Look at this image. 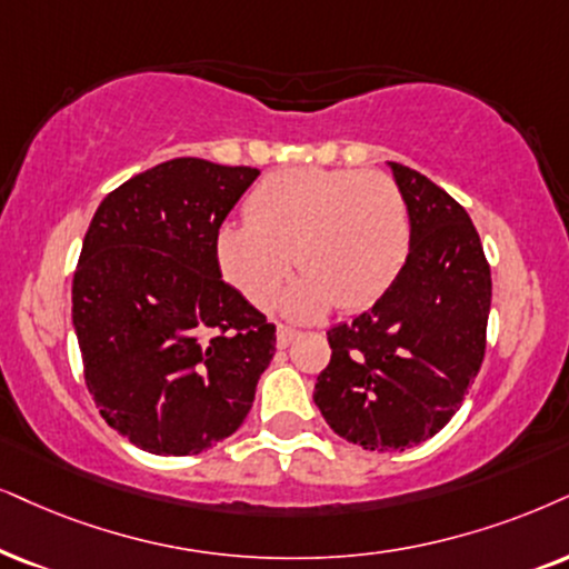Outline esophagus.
Masks as SVG:
<instances>
[{
  "mask_svg": "<svg viewBox=\"0 0 569 569\" xmlns=\"http://www.w3.org/2000/svg\"><path fill=\"white\" fill-rule=\"evenodd\" d=\"M297 336H299V330H293L289 326H278V347L286 349Z\"/></svg>",
  "mask_w": 569,
  "mask_h": 569,
  "instance_id": "1",
  "label": "esophagus"
}]
</instances>
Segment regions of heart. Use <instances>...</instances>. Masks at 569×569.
Wrapping results in <instances>:
<instances>
[{
  "instance_id": "b5f03b06",
  "label": "heart",
  "mask_w": 569,
  "mask_h": 569,
  "mask_svg": "<svg viewBox=\"0 0 569 569\" xmlns=\"http://www.w3.org/2000/svg\"><path fill=\"white\" fill-rule=\"evenodd\" d=\"M412 249V220L383 172L278 170L247 199V220L222 222L214 257L236 289L268 307L293 264L305 278L286 297L293 318L338 305L365 309L391 289Z\"/></svg>"
}]
</instances>
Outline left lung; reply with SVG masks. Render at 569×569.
<instances>
[{"mask_svg": "<svg viewBox=\"0 0 569 569\" xmlns=\"http://www.w3.org/2000/svg\"><path fill=\"white\" fill-rule=\"evenodd\" d=\"M412 220L405 270L368 312L328 330L315 405L338 436L405 451L462 407L486 355L491 268L470 214L412 168L388 162Z\"/></svg>", "mask_w": 569, "mask_h": 569, "instance_id": "left-lung-1", "label": "left lung"}]
</instances>
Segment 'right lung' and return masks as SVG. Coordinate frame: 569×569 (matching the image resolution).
Masks as SVG:
<instances>
[{"label": "right lung", "instance_id": "add662e5", "mask_svg": "<svg viewBox=\"0 0 569 569\" xmlns=\"http://www.w3.org/2000/svg\"><path fill=\"white\" fill-rule=\"evenodd\" d=\"M257 168L178 157L107 193L73 276L83 376L107 426L189 457L247 420L276 326L222 280L214 236Z\"/></svg>", "mask_w": 569, "mask_h": 569}]
</instances>
